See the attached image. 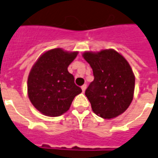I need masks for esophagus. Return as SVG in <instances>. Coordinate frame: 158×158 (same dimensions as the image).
Listing matches in <instances>:
<instances>
[{
  "label": "esophagus",
  "mask_w": 158,
  "mask_h": 158,
  "mask_svg": "<svg viewBox=\"0 0 158 158\" xmlns=\"http://www.w3.org/2000/svg\"><path fill=\"white\" fill-rule=\"evenodd\" d=\"M86 87H87V85H82V86H81V89H82L83 92H85V89H86Z\"/></svg>",
  "instance_id": "obj_1"
}]
</instances>
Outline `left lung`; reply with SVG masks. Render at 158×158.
Wrapping results in <instances>:
<instances>
[{"mask_svg": "<svg viewBox=\"0 0 158 158\" xmlns=\"http://www.w3.org/2000/svg\"><path fill=\"white\" fill-rule=\"evenodd\" d=\"M84 58L93 70L94 80L85 96L94 113L110 119L122 114L132 102L135 75L129 62L114 50L85 52Z\"/></svg>", "mask_w": 158, "mask_h": 158, "instance_id": "left-lung-1", "label": "left lung"}]
</instances>
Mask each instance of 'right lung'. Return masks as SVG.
Here are the masks:
<instances>
[{
  "instance_id": "1",
  "label": "right lung",
  "mask_w": 158,
  "mask_h": 158,
  "mask_svg": "<svg viewBox=\"0 0 158 158\" xmlns=\"http://www.w3.org/2000/svg\"><path fill=\"white\" fill-rule=\"evenodd\" d=\"M78 52L56 48L45 52L33 66L28 78L29 98L36 109L49 117L66 113L73 98L82 92L68 67Z\"/></svg>"
}]
</instances>
